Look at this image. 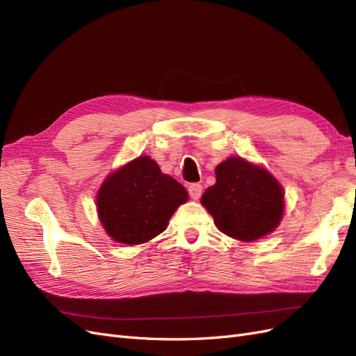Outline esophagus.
<instances>
[{
    "label": "esophagus",
    "instance_id": "obj_1",
    "mask_svg": "<svg viewBox=\"0 0 356 356\" xmlns=\"http://www.w3.org/2000/svg\"><path fill=\"white\" fill-rule=\"evenodd\" d=\"M202 190H203V187L200 184H197V182H195V184L188 186V195L193 200H197L202 196Z\"/></svg>",
    "mask_w": 356,
    "mask_h": 356
}]
</instances>
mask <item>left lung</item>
Listing matches in <instances>:
<instances>
[{"mask_svg":"<svg viewBox=\"0 0 356 356\" xmlns=\"http://www.w3.org/2000/svg\"><path fill=\"white\" fill-rule=\"evenodd\" d=\"M217 182L202 204L217 227L230 238L251 242L273 232L284 213V190L260 166L230 157L215 169Z\"/></svg>","mask_w":356,"mask_h":356,"instance_id":"left-lung-1","label":"left lung"}]
</instances>
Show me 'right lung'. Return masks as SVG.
<instances>
[{
	"label": "right lung",
	"mask_w": 356,
	"mask_h": 356,
	"mask_svg": "<svg viewBox=\"0 0 356 356\" xmlns=\"http://www.w3.org/2000/svg\"><path fill=\"white\" fill-rule=\"evenodd\" d=\"M187 199L178 181L143 156L105 179L96 204L104 229L114 241L138 245L166 230L175 209Z\"/></svg>",
	"instance_id": "1"
}]
</instances>
